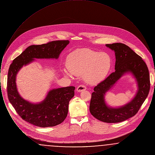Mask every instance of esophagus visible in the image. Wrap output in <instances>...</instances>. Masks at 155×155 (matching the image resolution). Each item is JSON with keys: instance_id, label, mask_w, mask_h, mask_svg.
<instances>
[{"instance_id": "obj_1", "label": "esophagus", "mask_w": 155, "mask_h": 155, "mask_svg": "<svg viewBox=\"0 0 155 155\" xmlns=\"http://www.w3.org/2000/svg\"><path fill=\"white\" fill-rule=\"evenodd\" d=\"M86 89H87L86 87H85V86L83 85H79V86L77 87V91L78 92H82V91H85V90H86Z\"/></svg>"}]
</instances>
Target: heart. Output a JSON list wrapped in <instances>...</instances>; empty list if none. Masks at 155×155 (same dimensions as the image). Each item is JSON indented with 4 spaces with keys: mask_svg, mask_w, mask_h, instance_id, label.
Returning <instances> with one entry per match:
<instances>
[{
    "mask_svg": "<svg viewBox=\"0 0 155 155\" xmlns=\"http://www.w3.org/2000/svg\"><path fill=\"white\" fill-rule=\"evenodd\" d=\"M66 64L68 70H63L65 75H82L87 83L95 85L103 81L110 71L112 59L107 53L84 48L71 53Z\"/></svg>",
    "mask_w": 155,
    "mask_h": 155,
    "instance_id": "heart-1",
    "label": "heart"
}]
</instances>
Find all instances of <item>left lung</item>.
<instances>
[{"mask_svg": "<svg viewBox=\"0 0 155 155\" xmlns=\"http://www.w3.org/2000/svg\"><path fill=\"white\" fill-rule=\"evenodd\" d=\"M115 52V71L96 86L92 93L89 111L97 120L108 123L125 121L135 116L145 101L150 90V78L147 66L141 57L127 45L121 43L106 44ZM131 74L135 78L137 91L132 100L120 107L107 105L104 97L119 78Z\"/></svg>", "mask_w": 155, "mask_h": 155, "instance_id": "left-lung-1", "label": "left lung"}]
</instances>
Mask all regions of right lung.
Listing matches in <instances>:
<instances>
[{"label":"right lung","mask_w":155,"mask_h":155,"mask_svg":"<svg viewBox=\"0 0 155 155\" xmlns=\"http://www.w3.org/2000/svg\"><path fill=\"white\" fill-rule=\"evenodd\" d=\"M70 43L55 41L46 44L31 45L13 60L8 75V95L10 102L21 118L30 124L40 127L60 124L66 118L70 101L74 96V87L52 89L44 100L31 103L20 96L16 85V76L22 67L35 59H58L62 51Z\"/></svg>","instance_id":"1"}]
</instances>
